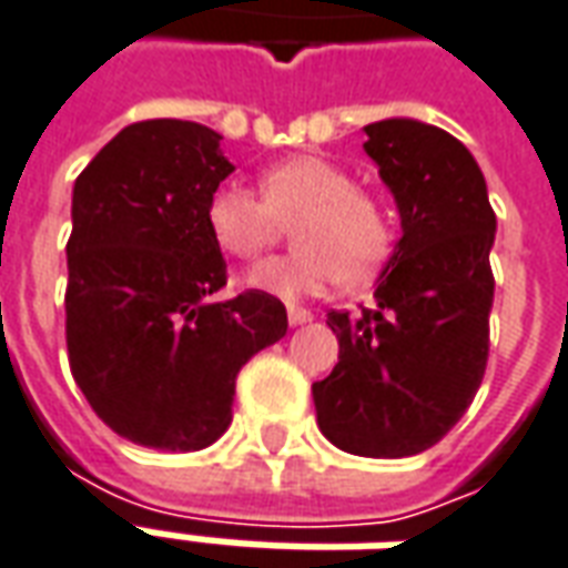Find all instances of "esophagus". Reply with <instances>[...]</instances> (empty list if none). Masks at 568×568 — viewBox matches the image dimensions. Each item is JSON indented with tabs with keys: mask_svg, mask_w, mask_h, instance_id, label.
I'll return each mask as SVG.
<instances>
[{
	"mask_svg": "<svg viewBox=\"0 0 568 568\" xmlns=\"http://www.w3.org/2000/svg\"><path fill=\"white\" fill-rule=\"evenodd\" d=\"M288 322L292 325H307V322H313V313L304 307H288Z\"/></svg>",
	"mask_w": 568,
	"mask_h": 568,
	"instance_id": "esophagus-1",
	"label": "esophagus"
}]
</instances>
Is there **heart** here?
Wrapping results in <instances>:
<instances>
[{
	"label": "heart",
	"mask_w": 568,
	"mask_h": 568,
	"mask_svg": "<svg viewBox=\"0 0 568 568\" xmlns=\"http://www.w3.org/2000/svg\"><path fill=\"white\" fill-rule=\"evenodd\" d=\"M258 194L224 182L206 200L215 246L255 261L295 224V252L248 273V285L280 301L320 295L341 280L365 283L386 267L395 248V219L374 191L358 187L341 163L295 154L258 175Z\"/></svg>",
	"instance_id": "1"
}]
</instances>
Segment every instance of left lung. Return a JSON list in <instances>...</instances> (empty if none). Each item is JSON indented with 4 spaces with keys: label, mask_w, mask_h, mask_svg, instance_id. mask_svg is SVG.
Segmentation results:
<instances>
[{
    "label": "left lung",
    "mask_w": 568,
    "mask_h": 568,
    "mask_svg": "<svg viewBox=\"0 0 568 568\" xmlns=\"http://www.w3.org/2000/svg\"><path fill=\"white\" fill-rule=\"evenodd\" d=\"M365 133L402 212V240L374 307L328 313L341 353L313 383V402L334 447L398 459L438 444L480 389L496 212L480 166L447 130L389 118Z\"/></svg>",
    "instance_id": "left-lung-1"
}]
</instances>
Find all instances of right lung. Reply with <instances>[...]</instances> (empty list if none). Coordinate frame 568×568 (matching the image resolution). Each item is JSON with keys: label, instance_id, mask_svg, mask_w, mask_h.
<instances>
[{"label": "right lung", "instance_id": "right-lung-1", "mask_svg": "<svg viewBox=\"0 0 568 568\" xmlns=\"http://www.w3.org/2000/svg\"><path fill=\"white\" fill-rule=\"evenodd\" d=\"M194 121L130 124L72 191L69 368L93 414L151 450H203L231 426L236 374L285 337L280 297L212 301L227 264L206 200L234 173Z\"/></svg>", "mask_w": 568, "mask_h": 568}]
</instances>
